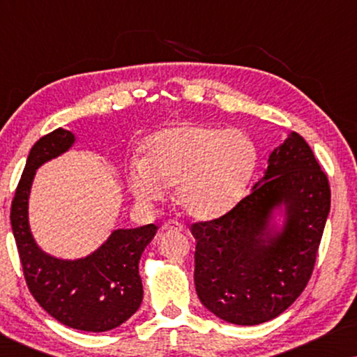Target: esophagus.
Masks as SVG:
<instances>
[{"label": "esophagus", "instance_id": "1", "mask_svg": "<svg viewBox=\"0 0 357 357\" xmlns=\"http://www.w3.org/2000/svg\"><path fill=\"white\" fill-rule=\"evenodd\" d=\"M160 229H162V231H183V226L178 221H175V219H169V221H165L162 224Z\"/></svg>", "mask_w": 357, "mask_h": 357}]
</instances>
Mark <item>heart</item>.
<instances>
[{
    "label": "heart",
    "instance_id": "obj_1",
    "mask_svg": "<svg viewBox=\"0 0 357 357\" xmlns=\"http://www.w3.org/2000/svg\"><path fill=\"white\" fill-rule=\"evenodd\" d=\"M257 148L242 130L178 125L151 136L146 158L128 164L136 199L158 203L175 185V202L188 216L213 219L227 213L247 188Z\"/></svg>",
    "mask_w": 357,
    "mask_h": 357
}]
</instances>
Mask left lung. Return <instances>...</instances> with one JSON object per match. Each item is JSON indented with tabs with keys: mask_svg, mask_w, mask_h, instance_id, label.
I'll return each mask as SVG.
<instances>
[{
	"mask_svg": "<svg viewBox=\"0 0 357 357\" xmlns=\"http://www.w3.org/2000/svg\"><path fill=\"white\" fill-rule=\"evenodd\" d=\"M330 183L310 146L291 133L268 159L261 182L231 211L190 226L195 287L202 304L236 325H258L282 314L305 289L330 211ZM288 209L285 234L262 241L275 204Z\"/></svg>",
	"mask_w": 357,
	"mask_h": 357,
	"instance_id": "left-lung-1",
	"label": "left lung"
}]
</instances>
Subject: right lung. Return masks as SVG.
<instances>
[{"mask_svg": "<svg viewBox=\"0 0 357 357\" xmlns=\"http://www.w3.org/2000/svg\"><path fill=\"white\" fill-rule=\"evenodd\" d=\"M75 136L58 128L42 136L29 153L11 203V227L26 284L53 319L81 331H109L139 309L143 284L141 253L153 241L154 224L115 231L84 260L63 261L45 255L33 242L27 222V199L36 169L70 148Z\"/></svg>", "mask_w": 357, "mask_h": 357, "instance_id": "add662e5", "label": "right lung"}]
</instances>
